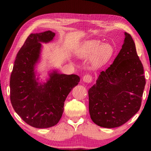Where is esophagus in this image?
Listing matches in <instances>:
<instances>
[{
	"label": "esophagus",
	"instance_id": "1",
	"mask_svg": "<svg viewBox=\"0 0 151 151\" xmlns=\"http://www.w3.org/2000/svg\"><path fill=\"white\" fill-rule=\"evenodd\" d=\"M83 81L84 83H89L92 81V76L90 75H85L83 77Z\"/></svg>",
	"mask_w": 151,
	"mask_h": 151
}]
</instances>
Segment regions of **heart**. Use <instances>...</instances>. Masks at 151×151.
I'll list each match as a JSON object with an SVG mask.
<instances>
[{
    "label": "heart",
    "instance_id": "1",
    "mask_svg": "<svg viewBox=\"0 0 151 151\" xmlns=\"http://www.w3.org/2000/svg\"><path fill=\"white\" fill-rule=\"evenodd\" d=\"M113 52V47L109 43L104 44L101 40H89L82 44L77 55L81 58H91L94 66H101L110 59Z\"/></svg>",
    "mask_w": 151,
    "mask_h": 151
}]
</instances>
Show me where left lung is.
Listing matches in <instances>:
<instances>
[{"instance_id":"obj_1","label":"left lung","mask_w":151,"mask_h":151,"mask_svg":"<svg viewBox=\"0 0 151 151\" xmlns=\"http://www.w3.org/2000/svg\"><path fill=\"white\" fill-rule=\"evenodd\" d=\"M113 63L102 71L88 90V109L94 123L104 128L121 126L139 111L146 81L134 40L129 33Z\"/></svg>"}]
</instances>
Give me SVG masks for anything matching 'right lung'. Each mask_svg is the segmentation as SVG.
<instances>
[{
    "label": "right lung",
    "mask_w": 151,
    "mask_h": 151,
    "mask_svg": "<svg viewBox=\"0 0 151 151\" xmlns=\"http://www.w3.org/2000/svg\"><path fill=\"white\" fill-rule=\"evenodd\" d=\"M55 36L50 30L30 34L17 53L10 80L11 101L15 112L26 123L38 129L58 123L66 97L80 81L78 75L60 74L58 70H50L46 82L37 77L41 43L52 41Z\"/></svg>",
    "instance_id": "add662e5"
}]
</instances>
